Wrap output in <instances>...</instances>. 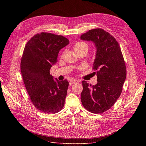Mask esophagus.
Instances as JSON below:
<instances>
[{
  "label": "esophagus",
  "instance_id": "esophagus-1",
  "mask_svg": "<svg viewBox=\"0 0 146 146\" xmlns=\"http://www.w3.org/2000/svg\"><path fill=\"white\" fill-rule=\"evenodd\" d=\"M78 80H75V79H73L70 81V84H75V83H78Z\"/></svg>",
  "mask_w": 146,
  "mask_h": 146
}]
</instances>
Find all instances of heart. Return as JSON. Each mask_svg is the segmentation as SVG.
<instances>
[{"instance_id":"heart-1","label":"heart","mask_w":146,"mask_h":146,"mask_svg":"<svg viewBox=\"0 0 146 146\" xmlns=\"http://www.w3.org/2000/svg\"><path fill=\"white\" fill-rule=\"evenodd\" d=\"M73 48L75 52L76 53H78L82 51H88L89 49V46L88 44H87L86 43L81 42V41H80V42H77L74 44Z\"/></svg>"}]
</instances>
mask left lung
I'll return each mask as SVG.
<instances>
[{
    "mask_svg": "<svg viewBox=\"0 0 146 146\" xmlns=\"http://www.w3.org/2000/svg\"><path fill=\"white\" fill-rule=\"evenodd\" d=\"M82 40L94 42L96 48L93 70L97 76V84H89L82 81L81 94L82 106L88 111L101 114L110 109L122 91L127 77L124 59L116 39L100 28L90 30L82 34Z\"/></svg>",
    "mask_w": 146,
    "mask_h": 146,
    "instance_id": "left-lung-1",
    "label": "left lung"
}]
</instances>
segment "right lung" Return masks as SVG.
Wrapping results in <instances>:
<instances>
[{"instance_id":"obj_1","label":"right lung","mask_w":146,"mask_h":146,"mask_svg":"<svg viewBox=\"0 0 146 146\" xmlns=\"http://www.w3.org/2000/svg\"><path fill=\"white\" fill-rule=\"evenodd\" d=\"M69 43L60 35L41 32L27 43L21 60V70L29 98L35 107L46 114H55L64 106L69 82L56 81L50 73L59 51Z\"/></svg>"}]
</instances>
